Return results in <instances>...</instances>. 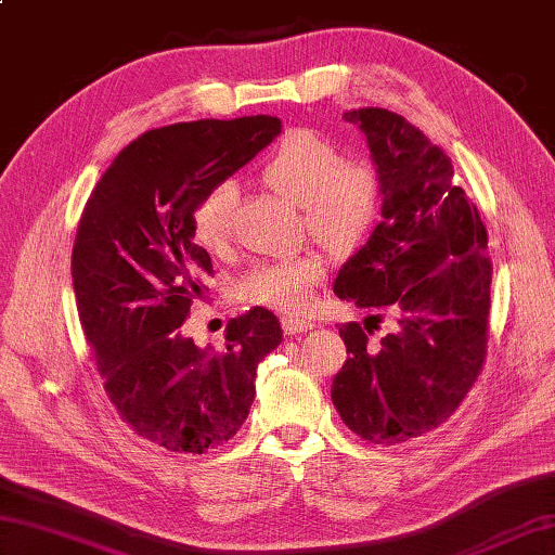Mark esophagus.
<instances>
[{
  "label": "esophagus",
  "instance_id": "1",
  "mask_svg": "<svg viewBox=\"0 0 555 555\" xmlns=\"http://www.w3.org/2000/svg\"><path fill=\"white\" fill-rule=\"evenodd\" d=\"M281 326H284L286 334H300V332H308V328H312L314 322L298 320V317H284V320H281Z\"/></svg>",
  "mask_w": 555,
  "mask_h": 555
}]
</instances>
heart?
Listing matches in <instances>:
<instances>
[{
	"label": "heart",
	"instance_id": "1",
	"mask_svg": "<svg viewBox=\"0 0 555 555\" xmlns=\"http://www.w3.org/2000/svg\"><path fill=\"white\" fill-rule=\"evenodd\" d=\"M262 181L271 191L302 207L305 227L332 250L358 247L379 219L384 179L367 157L344 159L340 150L314 133H293L262 162ZM238 191L223 181L203 195L193 209L195 241L221 255L233 241ZM326 274V257L308 250L279 262L255 264L241 281L245 302L281 312H302Z\"/></svg>",
	"mask_w": 555,
	"mask_h": 555
}]
</instances>
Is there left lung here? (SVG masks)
Instances as JSON below:
<instances>
[{
  "label": "left lung",
  "instance_id": "obj_1",
  "mask_svg": "<svg viewBox=\"0 0 555 555\" xmlns=\"http://www.w3.org/2000/svg\"><path fill=\"white\" fill-rule=\"evenodd\" d=\"M344 119L367 135L384 219L340 269L334 293L396 314L398 332L372 340L374 317L338 326L348 358L332 400L350 431L393 446L441 427L475 386L487 360L493 267L479 209L439 145L388 109Z\"/></svg>",
  "mask_w": 555,
  "mask_h": 555
}]
</instances>
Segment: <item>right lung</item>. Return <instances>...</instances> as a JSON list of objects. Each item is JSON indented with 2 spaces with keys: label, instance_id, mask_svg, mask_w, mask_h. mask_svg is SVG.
<instances>
[{
  "label": "right lung",
  "instance_id": "1",
  "mask_svg": "<svg viewBox=\"0 0 555 555\" xmlns=\"http://www.w3.org/2000/svg\"><path fill=\"white\" fill-rule=\"evenodd\" d=\"M279 133L264 114L152 128L114 157L82 207L70 253L82 334L126 427L171 453L233 439L259 362L281 344L264 308L231 320L217 350L181 332L211 274L193 209Z\"/></svg>",
  "mask_w": 555,
  "mask_h": 555
}]
</instances>
